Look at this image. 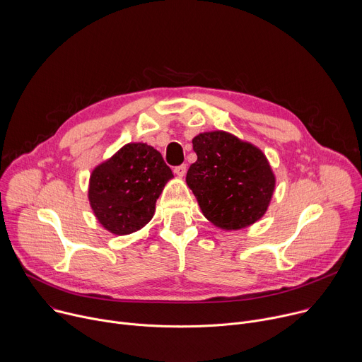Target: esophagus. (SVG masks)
<instances>
[{
  "label": "esophagus",
  "mask_w": 362,
  "mask_h": 362,
  "mask_svg": "<svg viewBox=\"0 0 362 362\" xmlns=\"http://www.w3.org/2000/svg\"><path fill=\"white\" fill-rule=\"evenodd\" d=\"M173 172H175L179 177H183V176L186 175V172H187V166H186V165H179V166H176V168L173 169Z\"/></svg>",
  "instance_id": "1"
}]
</instances>
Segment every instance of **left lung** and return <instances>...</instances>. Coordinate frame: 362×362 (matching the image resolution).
<instances>
[{
    "mask_svg": "<svg viewBox=\"0 0 362 362\" xmlns=\"http://www.w3.org/2000/svg\"><path fill=\"white\" fill-rule=\"evenodd\" d=\"M197 160L186 182L203 215L214 225L232 230L261 219L268 209L275 176L265 154L225 132L193 139Z\"/></svg>",
    "mask_w": 362,
    "mask_h": 362,
    "instance_id": "left-lung-1",
    "label": "left lung"
}]
</instances>
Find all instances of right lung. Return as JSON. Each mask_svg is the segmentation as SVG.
<instances>
[{
    "mask_svg": "<svg viewBox=\"0 0 362 362\" xmlns=\"http://www.w3.org/2000/svg\"><path fill=\"white\" fill-rule=\"evenodd\" d=\"M172 177L156 148L144 143L126 144L93 170L88 189L91 209L107 230L129 235L153 218L154 204Z\"/></svg>",
    "mask_w": 362,
    "mask_h": 362,
    "instance_id": "add662e5",
    "label": "right lung"
}]
</instances>
